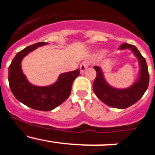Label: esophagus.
Returning a JSON list of instances; mask_svg holds the SVG:
<instances>
[{"label":"esophagus","mask_w":155,"mask_h":155,"mask_svg":"<svg viewBox=\"0 0 155 155\" xmlns=\"http://www.w3.org/2000/svg\"><path fill=\"white\" fill-rule=\"evenodd\" d=\"M87 67H88V62H87V61H84V62H82L80 66L81 71V72H84L85 70L87 68Z\"/></svg>","instance_id":"1"}]
</instances>
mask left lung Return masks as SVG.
Wrapping results in <instances>:
<instances>
[{
	"instance_id": "8db88e82",
	"label": "left lung",
	"mask_w": 155,
	"mask_h": 155,
	"mask_svg": "<svg viewBox=\"0 0 155 155\" xmlns=\"http://www.w3.org/2000/svg\"><path fill=\"white\" fill-rule=\"evenodd\" d=\"M119 49H130L138 59L140 64L138 79L130 87L124 89L116 88L105 81L102 69L99 67L94 66V69L96 71L97 74L93 83V91L102 102L110 107L126 109L135 104L142 98L148 87L149 73L146 60L136 46L129 43H124Z\"/></svg>"
}]
</instances>
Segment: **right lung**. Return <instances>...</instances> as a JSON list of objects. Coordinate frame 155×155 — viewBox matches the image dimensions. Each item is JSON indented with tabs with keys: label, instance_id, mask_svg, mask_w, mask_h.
<instances>
[{
	"label": "right lung",
	"instance_id": "right-lung-1",
	"mask_svg": "<svg viewBox=\"0 0 155 155\" xmlns=\"http://www.w3.org/2000/svg\"><path fill=\"white\" fill-rule=\"evenodd\" d=\"M48 42H37L18 52L8 68V81L11 91L19 102L28 107L40 111H50L62 104L69 97L73 81L80 74V69L61 74L56 83L40 87L28 81L21 71L23 57Z\"/></svg>",
	"mask_w": 155,
	"mask_h": 155
}]
</instances>
